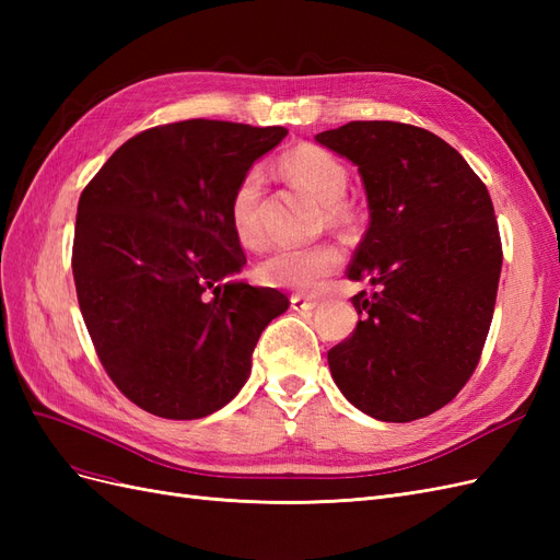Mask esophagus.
Instances as JSON below:
<instances>
[{
  "instance_id": "esophagus-1",
  "label": "esophagus",
  "mask_w": 560,
  "mask_h": 560,
  "mask_svg": "<svg viewBox=\"0 0 560 560\" xmlns=\"http://www.w3.org/2000/svg\"><path fill=\"white\" fill-rule=\"evenodd\" d=\"M290 303H292L294 311H315L317 308V301L315 299H306V296H301V294H294L290 299Z\"/></svg>"
}]
</instances>
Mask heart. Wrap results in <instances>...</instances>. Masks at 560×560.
<instances>
[{"instance_id":"b5f03b06","label":"heart","mask_w":560,"mask_h":560,"mask_svg":"<svg viewBox=\"0 0 560 560\" xmlns=\"http://www.w3.org/2000/svg\"><path fill=\"white\" fill-rule=\"evenodd\" d=\"M287 177L299 182L322 202L329 224H343L350 219V208L343 200L348 189V167L331 151L303 144L282 159ZM261 196L264 173L261 167L249 171L235 184L229 200V222L233 235L245 247H259L264 243L261 226ZM341 266V252L331 243L303 245V247H276L268 252L257 266V276L264 284L278 290L315 292L334 270Z\"/></svg>"}]
</instances>
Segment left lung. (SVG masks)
Listing matches in <instances>:
<instances>
[{"mask_svg": "<svg viewBox=\"0 0 560 560\" xmlns=\"http://www.w3.org/2000/svg\"><path fill=\"white\" fill-rule=\"evenodd\" d=\"M358 165L369 229L350 280L362 317L329 350L343 397L385 422L446 406L479 364L495 311L502 243L486 184L434 132L397 121H350L315 135Z\"/></svg>", "mask_w": 560, "mask_h": 560, "instance_id": "8db88e82", "label": "left lung"}]
</instances>
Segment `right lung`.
<instances>
[{
	"instance_id": "add662e5",
	"label": "right lung",
	"mask_w": 560,
	"mask_h": 560,
	"mask_svg": "<svg viewBox=\"0 0 560 560\" xmlns=\"http://www.w3.org/2000/svg\"><path fill=\"white\" fill-rule=\"evenodd\" d=\"M280 126L189 118L118 147L83 189L72 273L100 362L140 409L206 418L249 378L261 331L290 306L235 276L229 200Z\"/></svg>"
}]
</instances>
